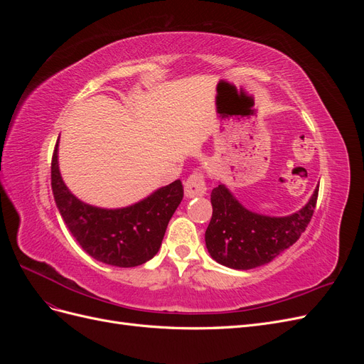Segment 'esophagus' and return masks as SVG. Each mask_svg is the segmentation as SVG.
Listing matches in <instances>:
<instances>
[{"label": "esophagus", "instance_id": "1", "mask_svg": "<svg viewBox=\"0 0 364 364\" xmlns=\"http://www.w3.org/2000/svg\"><path fill=\"white\" fill-rule=\"evenodd\" d=\"M185 188V196L188 199H193V197H200L206 194V183H205V176L202 173H193L190 174V178L185 181L183 183Z\"/></svg>", "mask_w": 364, "mask_h": 364}]
</instances>
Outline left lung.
Listing matches in <instances>:
<instances>
[{"label": "left lung", "instance_id": "8db88e82", "mask_svg": "<svg viewBox=\"0 0 364 364\" xmlns=\"http://www.w3.org/2000/svg\"><path fill=\"white\" fill-rule=\"evenodd\" d=\"M318 186L310 200L285 217H270L241 205L237 197L218 183L211 193L213 217L205 232L206 249L222 266L235 270L255 269L293 246L313 217Z\"/></svg>", "mask_w": 364, "mask_h": 364}]
</instances>
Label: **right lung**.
Masks as SVG:
<instances>
[{"label":"right lung","mask_w":364,"mask_h":364,"mask_svg":"<svg viewBox=\"0 0 364 364\" xmlns=\"http://www.w3.org/2000/svg\"><path fill=\"white\" fill-rule=\"evenodd\" d=\"M51 159V188L65 225L82 249L105 264L135 267L156 255L170 218L183 197L178 179L130 206L106 209L82 202L65 185L58 161Z\"/></svg>","instance_id":"1"}]
</instances>
